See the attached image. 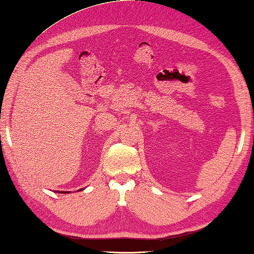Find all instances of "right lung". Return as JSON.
Returning <instances> with one entry per match:
<instances>
[{
	"label": "right lung",
	"mask_w": 254,
	"mask_h": 254,
	"mask_svg": "<svg viewBox=\"0 0 254 254\" xmlns=\"http://www.w3.org/2000/svg\"><path fill=\"white\" fill-rule=\"evenodd\" d=\"M81 190H82V189H80V190H78V191H81ZM58 192H60V191H58Z\"/></svg>",
	"instance_id": "right-lung-1"
}]
</instances>
